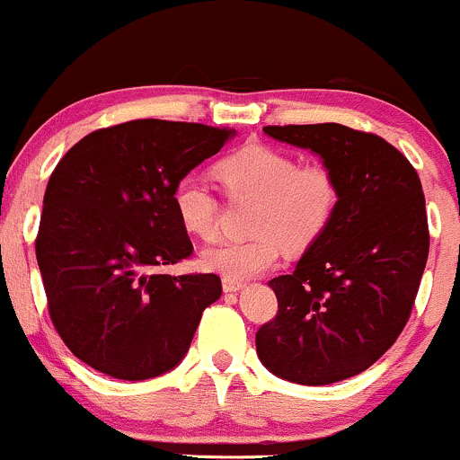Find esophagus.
I'll return each mask as SVG.
<instances>
[{"instance_id": "34e87169", "label": "esophagus", "mask_w": 460, "mask_h": 460, "mask_svg": "<svg viewBox=\"0 0 460 460\" xmlns=\"http://www.w3.org/2000/svg\"><path fill=\"white\" fill-rule=\"evenodd\" d=\"M244 288V283L235 281V279H223V289L225 292H240Z\"/></svg>"}]
</instances>
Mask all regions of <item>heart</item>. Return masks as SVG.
<instances>
[{
	"label": "heart",
	"instance_id": "heart-1",
	"mask_svg": "<svg viewBox=\"0 0 460 460\" xmlns=\"http://www.w3.org/2000/svg\"><path fill=\"white\" fill-rule=\"evenodd\" d=\"M231 197L257 200L248 242H223L205 248L200 263L226 279H251L270 270L288 251H303L324 234L340 200V188L329 168L298 166L296 157L272 146L252 145L216 166ZM179 223L192 235L209 240L216 231L218 205L209 188L186 177L172 192Z\"/></svg>",
	"mask_w": 460,
	"mask_h": 460
}]
</instances>
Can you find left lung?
Instances as JSON below:
<instances>
[{
    "label": "left lung",
    "mask_w": 460,
    "mask_h": 460,
    "mask_svg": "<svg viewBox=\"0 0 460 460\" xmlns=\"http://www.w3.org/2000/svg\"><path fill=\"white\" fill-rule=\"evenodd\" d=\"M263 131L318 155L340 200L294 272L268 283L279 314L257 331V357L289 383L344 381L394 346L413 309L430 244L420 177L381 136L346 125Z\"/></svg>",
    "instance_id": "8db88e82"
}]
</instances>
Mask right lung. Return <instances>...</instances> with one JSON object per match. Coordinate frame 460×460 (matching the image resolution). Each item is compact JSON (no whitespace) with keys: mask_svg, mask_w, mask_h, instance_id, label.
Returning a JSON list of instances; mask_svg holds the SVG:
<instances>
[{"mask_svg":"<svg viewBox=\"0 0 460 460\" xmlns=\"http://www.w3.org/2000/svg\"><path fill=\"white\" fill-rule=\"evenodd\" d=\"M235 136L142 119L88 134L51 172L36 237L49 315L77 358L146 381L186 357L216 274H166L192 252L172 192Z\"/></svg>","mask_w":460,"mask_h":460,"instance_id":"right-lung-1","label":"right lung"}]
</instances>
